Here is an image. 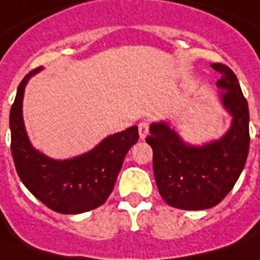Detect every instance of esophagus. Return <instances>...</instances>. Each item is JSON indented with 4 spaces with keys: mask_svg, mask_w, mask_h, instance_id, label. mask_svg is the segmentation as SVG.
<instances>
[{
    "mask_svg": "<svg viewBox=\"0 0 260 260\" xmlns=\"http://www.w3.org/2000/svg\"><path fill=\"white\" fill-rule=\"evenodd\" d=\"M139 135L140 139H145L147 134H149V122L147 121H140L139 122Z\"/></svg>",
    "mask_w": 260,
    "mask_h": 260,
    "instance_id": "obj_1",
    "label": "esophagus"
}]
</instances>
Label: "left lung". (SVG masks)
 Returning <instances> with one entry per match:
<instances>
[{"mask_svg":"<svg viewBox=\"0 0 260 260\" xmlns=\"http://www.w3.org/2000/svg\"><path fill=\"white\" fill-rule=\"evenodd\" d=\"M211 66L222 74V102L233 115L232 128L220 140L203 147L184 145L168 125L153 124L146 142L153 149L158 191L171 207L186 211L218 205L243 172L249 150V110L236 74L223 63Z\"/></svg>","mask_w":260,"mask_h":260,"instance_id":"8db88e82","label":"left lung"}]
</instances>
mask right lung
I'll list each match as a JSON object with an SVG mask.
<instances>
[{"label": "right lung", "mask_w": 260, "mask_h": 260, "mask_svg": "<svg viewBox=\"0 0 260 260\" xmlns=\"http://www.w3.org/2000/svg\"><path fill=\"white\" fill-rule=\"evenodd\" d=\"M40 69L30 71L19 84L9 114L11 151L16 172L28 191L52 211L88 212L109 199L125 155L139 139L138 126L106 138L95 149L76 158H48L30 145L22 115L24 86Z\"/></svg>", "instance_id": "right-lung-1"}]
</instances>
